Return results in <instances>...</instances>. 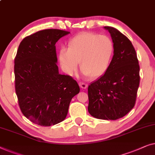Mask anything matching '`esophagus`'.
<instances>
[{"label": "esophagus", "mask_w": 155, "mask_h": 155, "mask_svg": "<svg viewBox=\"0 0 155 155\" xmlns=\"http://www.w3.org/2000/svg\"><path fill=\"white\" fill-rule=\"evenodd\" d=\"M79 86L83 89H86L87 88H88V84H86V83L80 82L79 83Z\"/></svg>", "instance_id": "1"}]
</instances>
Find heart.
Returning a JSON list of instances; mask_svg holds the SVG:
<instances>
[{"label": "heart", "instance_id": "1", "mask_svg": "<svg viewBox=\"0 0 155 155\" xmlns=\"http://www.w3.org/2000/svg\"><path fill=\"white\" fill-rule=\"evenodd\" d=\"M114 43L106 35L81 32L71 38L67 50L59 51L58 60L62 71L73 75L78 69L91 78L101 77L107 70L114 53Z\"/></svg>", "mask_w": 155, "mask_h": 155}]
</instances>
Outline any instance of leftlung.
Listing matches in <instances>:
<instances>
[{"instance_id": "1", "label": "left lung", "mask_w": 155, "mask_h": 155, "mask_svg": "<svg viewBox=\"0 0 155 155\" xmlns=\"http://www.w3.org/2000/svg\"><path fill=\"white\" fill-rule=\"evenodd\" d=\"M114 43V55L104 75L88 88V110L91 116L116 120L127 114L136 103L140 67L130 41L119 30L104 27Z\"/></svg>"}]
</instances>
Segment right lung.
I'll list each match as a JSON object with an SVG mask.
<instances>
[{"mask_svg": "<svg viewBox=\"0 0 155 155\" xmlns=\"http://www.w3.org/2000/svg\"><path fill=\"white\" fill-rule=\"evenodd\" d=\"M70 32L41 30L21 41L15 59V91L20 110L28 119L43 126L64 120L77 82L59 74L55 43Z\"/></svg>", "mask_w": 155, "mask_h": 155, "instance_id": "1", "label": "right lung"}]
</instances>
